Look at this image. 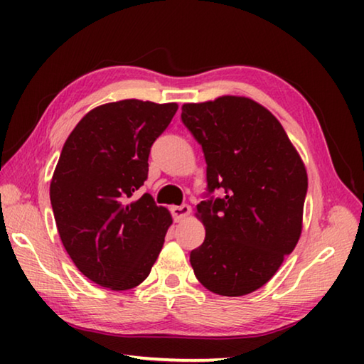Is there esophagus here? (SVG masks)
<instances>
[{
    "label": "esophagus",
    "mask_w": 364,
    "mask_h": 364,
    "mask_svg": "<svg viewBox=\"0 0 364 364\" xmlns=\"http://www.w3.org/2000/svg\"><path fill=\"white\" fill-rule=\"evenodd\" d=\"M171 215H173V220L176 221V223H180V221L186 220L191 215V207L188 204L171 207Z\"/></svg>",
    "instance_id": "34e87169"
}]
</instances>
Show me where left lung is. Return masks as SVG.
Segmentation results:
<instances>
[{"instance_id":"1","label":"left lung","mask_w":364,"mask_h":364,"mask_svg":"<svg viewBox=\"0 0 364 364\" xmlns=\"http://www.w3.org/2000/svg\"><path fill=\"white\" fill-rule=\"evenodd\" d=\"M181 119L204 151L208 189L226 193L196 208L205 239L191 252V267L210 292L247 295L273 278L299 242L305 164L279 120L250 97L186 102Z\"/></svg>"}]
</instances>
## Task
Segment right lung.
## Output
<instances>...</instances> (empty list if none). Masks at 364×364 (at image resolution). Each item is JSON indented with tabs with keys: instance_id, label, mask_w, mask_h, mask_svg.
Listing matches in <instances>:
<instances>
[{
	"instance_id": "add662e5",
	"label": "right lung",
	"mask_w": 364,
	"mask_h": 364,
	"mask_svg": "<svg viewBox=\"0 0 364 364\" xmlns=\"http://www.w3.org/2000/svg\"><path fill=\"white\" fill-rule=\"evenodd\" d=\"M176 102L122 100L91 109L67 138L49 197L67 254L110 291L139 286L162 250L171 215L149 194L133 200L149 170L151 146Z\"/></svg>"
}]
</instances>
